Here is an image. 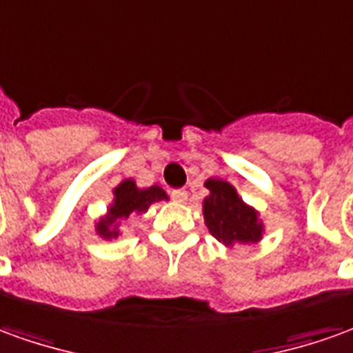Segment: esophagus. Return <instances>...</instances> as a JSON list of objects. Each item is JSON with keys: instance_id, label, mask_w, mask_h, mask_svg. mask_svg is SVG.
<instances>
[{"instance_id": "esophagus-1", "label": "esophagus", "mask_w": 353, "mask_h": 353, "mask_svg": "<svg viewBox=\"0 0 353 353\" xmlns=\"http://www.w3.org/2000/svg\"><path fill=\"white\" fill-rule=\"evenodd\" d=\"M187 191L185 189H176V191H172V199L176 202H187Z\"/></svg>"}]
</instances>
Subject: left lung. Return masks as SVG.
Here are the masks:
<instances>
[{
    "mask_svg": "<svg viewBox=\"0 0 353 353\" xmlns=\"http://www.w3.org/2000/svg\"><path fill=\"white\" fill-rule=\"evenodd\" d=\"M204 187L208 189V196L202 201L204 223L216 241L225 246H250L262 241L265 225L260 212L246 204L233 185L225 179L210 177L204 181Z\"/></svg>",
    "mask_w": 353,
    "mask_h": 353,
    "instance_id": "1",
    "label": "left lung"
}]
</instances>
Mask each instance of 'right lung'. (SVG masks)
Here are the masks:
<instances>
[{
	"label": "right lung",
	"mask_w": 353,
	"mask_h": 353,
	"mask_svg": "<svg viewBox=\"0 0 353 353\" xmlns=\"http://www.w3.org/2000/svg\"><path fill=\"white\" fill-rule=\"evenodd\" d=\"M160 201H168V194L159 185L137 187L134 179H122L112 189V201L107 206V212L95 221V233L105 241H112L122 235V221L132 216H141L151 208V204Z\"/></svg>",
	"instance_id": "obj_1"
}]
</instances>
